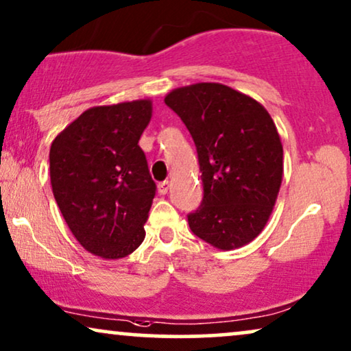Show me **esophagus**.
Returning a JSON list of instances; mask_svg holds the SVG:
<instances>
[{
    "instance_id": "esophagus-1",
    "label": "esophagus",
    "mask_w": 351,
    "mask_h": 351,
    "mask_svg": "<svg viewBox=\"0 0 351 351\" xmlns=\"http://www.w3.org/2000/svg\"><path fill=\"white\" fill-rule=\"evenodd\" d=\"M168 189H170V183H168V181H162V183L157 184V191L160 195H165L168 193Z\"/></svg>"
}]
</instances>
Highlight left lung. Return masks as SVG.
I'll return each mask as SVG.
<instances>
[{
	"instance_id": "obj_1",
	"label": "left lung",
	"mask_w": 351,
	"mask_h": 351,
	"mask_svg": "<svg viewBox=\"0 0 351 351\" xmlns=\"http://www.w3.org/2000/svg\"><path fill=\"white\" fill-rule=\"evenodd\" d=\"M193 136L204 199L188 215L191 231L219 250L249 244L263 231L282 183V144L254 97L221 83H195L165 96Z\"/></svg>"
}]
</instances>
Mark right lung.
<instances>
[{
	"label": "right lung",
	"mask_w": 351,
	"mask_h": 351,
	"mask_svg": "<svg viewBox=\"0 0 351 351\" xmlns=\"http://www.w3.org/2000/svg\"><path fill=\"white\" fill-rule=\"evenodd\" d=\"M151 117V99L91 107L51 144L56 202L75 239L101 258H123L146 236L156 183L138 141Z\"/></svg>",
	"instance_id": "obj_1"
}]
</instances>
